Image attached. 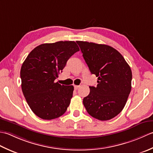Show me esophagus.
<instances>
[{"mask_svg": "<svg viewBox=\"0 0 153 153\" xmlns=\"http://www.w3.org/2000/svg\"><path fill=\"white\" fill-rule=\"evenodd\" d=\"M74 89H75V90H77V89H79L80 88V86L79 85H74Z\"/></svg>", "mask_w": 153, "mask_h": 153, "instance_id": "34e87169", "label": "esophagus"}]
</instances>
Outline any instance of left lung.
<instances>
[{
  "label": "left lung",
  "instance_id": "1",
  "mask_svg": "<svg viewBox=\"0 0 153 153\" xmlns=\"http://www.w3.org/2000/svg\"><path fill=\"white\" fill-rule=\"evenodd\" d=\"M92 74L98 77L96 87L89 86L84 98L87 112L96 119L111 120L122 111L131 90L132 73L119 51L104 44L77 41Z\"/></svg>",
  "mask_w": 153,
  "mask_h": 153
}]
</instances>
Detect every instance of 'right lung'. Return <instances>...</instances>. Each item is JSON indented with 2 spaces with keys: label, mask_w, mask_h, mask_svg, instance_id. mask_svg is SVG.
<instances>
[{
  "label": "right lung",
  "mask_w": 153,
  "mask_h": 153,
  "mask_svg": "<svg viewBox=\"0 0 153 153\" xmlns=\"http://www.w3.org/2000/svg\"><path fill=\"white\" fill-rule=\"evenodd\" d=\"M79 51L73 41L43 43L27 55L22 65V90L31 110L43 120L61 116L73 97L74 86L55 82L71 56Z\"/></svg>",
  "instance_id": "1"
}]
</instances>
